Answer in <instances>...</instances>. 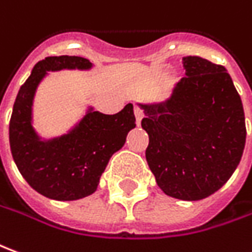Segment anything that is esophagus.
<instances>
[{"label": "esophagus", "mask_w": 252, "mask_h": 252, "mask_svg": "<svg viewBox=\"0 0 252 252\" xmlns=\"http://www.w3.org/2000/svg\"><path fill=\"white\" fill-rule=\"evenodd\" d=\"M133 113H135V119H136V124L140 126V121L143 119V110L138 107V106H135V109H133Z\"/></svg>", "instance_id": "obj_1"}]
</instances>
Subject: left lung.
I'll return each mask as SVG.
<instances>
[{
  "instance_id": "obj_1",
  "label": "left lung",
  "mask_w": 252,
  "mask_h": 252,
  "mask_svg": "<svg viewBox=\"0 0 252 252\" xmlns=\"http://www.w3.org/2000/svg\"><path fill=\"white\" fill-rule=\"evenodd\" d=\"M185 76L162 102L138 103L149 135L146 160L167 196L197 201L220 190L246 145L240 95L223 66L182 59Z\"/></svg>"
}]
</instances>
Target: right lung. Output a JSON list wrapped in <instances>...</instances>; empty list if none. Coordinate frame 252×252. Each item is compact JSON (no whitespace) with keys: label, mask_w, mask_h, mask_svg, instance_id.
Returning a JSON list of instances; mask_svg holds the SVG:
<instances>
[{"label":"right lung","mask_w":252,"mask_h":252,"mask_svg":"<svg viewBox=\"0 0 252 252\" xmlns=\"http://www.w3.org/2000/svg\"><path fill=\"white\" fill-rule=\"evenodd\" d=\"M81 56H49L38 62L20 87L9 123L13 161L26 182L52 200L71 201L95 193L107 162L124 146L133 129L132 103L117 114H103L88 104L81 119L67 132L42 138L34 128V97L51 71L91 70Z\"/></svg>","instance_id":"1"}]
</instances>
